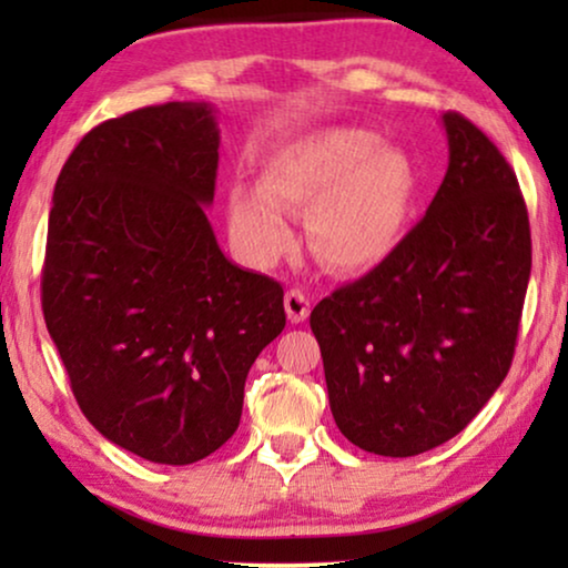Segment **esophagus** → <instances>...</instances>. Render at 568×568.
<instances>
[{
    "instance_id": "1",
    "label": "esophagus",
    "mask_w": 568,
    "mask_h": 568,
    "mask_svg": "<svg viewBox=\"0 0 568 568\" xmlns=\"http://www.w3.org/2000/svg\"><path fill=\"white\" fill-rule=\"evenodd\" d=\"M284 307L292 323H302L310 315V297L302 290H290L284 297Z\"/></svg>"
}]
</instances>
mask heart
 Segmentation results:
<instances>
[{
	"mask_svg": "<svg viewBox=\"0 0 568 568\" xmlns=\"http://www.w3.org/2000/svg\"><path fill=\"white\" fill-rule=\"evenodd\" d=\"M416 199L414 162L367 129L331 126L278 146L261 168V189L230 191L240 251L271 263L294 243L290 216L310 214L313 247L331 268L356 274L400 245Z\"/></svg>",
	"mask_w": 568,
	"mask_h": 568,
	"instance_id": "1",
	"label": "heart"
}]
</instances>
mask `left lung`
<instances>
[{"label":"left lung","mask_w":568,"mask_h":568,"mask_svg":"<svg viewBox=\"0 0 568 568\" xmlns=\"http://www.w3.org/2000/svg\"><path fill=\"white\" fill-rule=\"evenodd\" d=\"M422 222L310 315L331 410L352 445L414 457L468 426L515 356L530 282V220L515 170L460 113Z\"/></svg>","instance_id":"left-lung-1"}]
</instances>
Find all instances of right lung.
I'll list each match as a JSON object with an SVG mask.
<instances>
[{"instance_id": "1", "label": "right lung", "mask_w": 568, "mask_h": 568, "mask_svg": "<svg viewBox=\"0 0 568 568\" xmlns=\"http://www.w3.org/2000/svg\"><path fill=\"white\" fill-rule=\"evenodd\" d=\"M209 103L100 123L61 168L43 317L88 422L150 463L191 465L240 424L245 377L286 325L284 290L232 263L206 220Z\"/></svg>"}]
</instances>
